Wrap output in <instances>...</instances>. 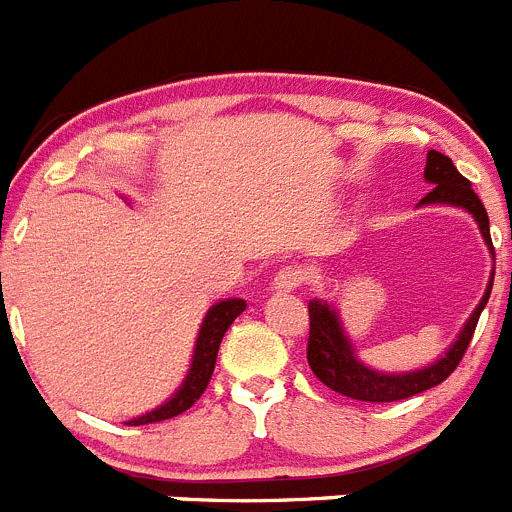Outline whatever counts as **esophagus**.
<instances>
[{
  "label": "esophagus",
  "mask_w": 512,
  "mask_h": 512,
  "mask_svg": "<svg viewBox=\"0 0 512 512\" xmlns=\"http://www.w3.org/2000/svg\"><path fill=\"white\" fill-rule=\"evenodd\" d=\"M305 282V269H300V266H284V269L277 271V277H274V289H277V292H295V289H300Z\"/></svg>",
  "instance_id": "34e87169"
}]
</instances>
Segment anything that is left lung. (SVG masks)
<instances>
[{"label": "left lung", "mask_w": 512, "mask_h": 512, "mask_svg": "<svg viewBox=\"0 0 512 512\" xmlns=\"http://www.w3.org/2000/svg\"><path fill=\"white\" fill-rule=\"evenodd\" d=\"M425 182L433 184V189L425 194L420 205H456L464 207L474 215V220L479 223L482 230V238L487 241V246L492 248L490 238V217H487L485 205L477 197V192L472 189L469 179L456 171V166L451 164L449 156H443L438 151H428V161H425ZM495 279V274H492ZM492 279L490 287H487L485 297L477 305V310L472 312V318L467 320L464 330H461L459 341L446 351L443 359H438L436 364L418 369V372L410 374H379L374 369H366L364 364H359L354 356V348L348 343V338L343 336V328L336 318V310L328 305V302L312 300L307 305L310 312V336H307V364L315 372V377L330 387L338 395H346L351 400L361 402H397L408 400V397L418 395V392L431 390L436 384H441L443 379L454 372L459 361L467 354L469 341L474 336V328L479 323V315L485 310L487 300H490L492 292Z\"/></svg>", "instance_id": "1"}]
</instances>
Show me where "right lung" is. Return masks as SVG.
<instances>
[{"label": "right lung", "instance_id": "obj_1", "mask_svg": "<svg viewBox=\"0 0 512 512\" xmlns=\"http://www.w3.org/2000/svg\"><path fill=\"white\" fill-rule=\"evenodd\" d=\"M243 310H246V302L243 300L217 302V305L207 312L205 323H202L200 338H197V346H194L192 369H189L187 379H184V384L179 387V392H176L166 405H161V408L151 410V413L146 415H140V418L130 420L128 425L158 423V420L176 418V415H182L184 410L192 408L194 402L202 397V392L207 390V384H210L212 372H215L217 348H220L225 330L230 328V323H233Z\"/></svg>", "mask_w": 512, "mask_h": 512}]
</instances>
